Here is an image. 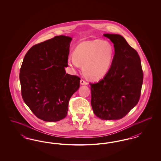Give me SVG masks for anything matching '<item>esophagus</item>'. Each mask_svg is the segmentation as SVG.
I'll return each mask as SVG.
<instances>
[{"label": "esophagus", "mask_w": 161, "mask_h": 161, "mask_svg": "<svg viewBox=\"0 0 161 161\" xmlns=\"http://www.w3.org/2000/svg\"><path fill=\"white\" fill-rule=\"evenodd\" d=\"M80 84H81V85H87V83L83 80V79H81V80H80Z\"/></svg>", "instance_id": "obj_1"}]
</instances>
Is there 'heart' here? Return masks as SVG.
Wrapping results in <instances>:
<instances>
[{"mask_svg":"<svg viewBox=\"0 0 161 161\" xmlns=\"http://www.w3.org/2000/svg\"><path fill=\"white\" fill-rule=\"evenodd\" d=\"M115 49L108 41L95 39L80 43L74 55L69 56L68 63L72 69L83 64L84 72L93 79L104 77L110 68Z\"/></svg>","mask_w":161,"mask_h":161,"instance_id":"b5f03b06","label":"heart"}]
</instances>
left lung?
I'll return each mask as SVG.
<instances>
[{
  "label": "left lung",
  "mask_w": 161,
  "mask_h": 161,
  "mask_svg": "<svg viewBox=\"0 0 161 161\" xmlns=\"http://www.w3.org/2000/svg\"><path fill=\"white\" fill-rule=\"evenodd\" d=\"M114 44L115 54L107 74L91 86L93 113L103 120L123 118L140 98L143 71L138 53L123 36L104 34Z\"/></svg>",
  "instance_id": "8db88e82"
}]
</instances>
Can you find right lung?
Segmentation results:
<instances>
[{"instance_id":"1","label":"right lung","mask_w":161,"mask_h":161,"mask_svg":"<svg viewBox=\"0 0 161 161\" xmlns=\"http://www.w3.org/2000/svg\"><path fill=\"white\" fill-rule=\"evenodd\" d=\"M72 38L55 36L31 47L23 58L20 81L23 101L38 118L55 122L64 118L80 78L66 74Z\"/></svg>"}]
</instances>
